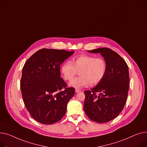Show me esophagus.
<instances>
[{"label":"esophagus","mask_w":147,"mask_h":147,"mask_svg":"<svg viewBox=\"0 0 147 147\" xmlns=\"http://www.w3.org/2000/svg\"><path fill=\"white\" fill-rule=\"evenodd\" d=\"M81 91L79 90V89H75V92H80Z\"/></svg>","instance_id":"34e87169"}]
</instances>
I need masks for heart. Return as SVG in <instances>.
<instances>
[{
    "label": "heart",
    "mask_w": 147,
    "mask_h": 147,
    "mask_svg": "<svg viewBox=\"0 0 147 147\" xmlns=\"http://www.w3.org/2000/svg\"><path fill=\"white\" fill-rule=\"evenodd\" d=\"M78 70L80 71V76L71 80ZM61 72L66 81H72L69 85L81 88L98 84L106 75L107 63L102 57L94 56L81 55L74 57L72 61L65 62L61 66Z\"/></svg>",
    "instance_id": "heart-1"
}]
</instances>
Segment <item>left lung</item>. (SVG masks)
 Returning <instances> with one entry per match:
<instances>
[{
    "mask_svg": "<svg viewBox=\"0 0 147 147\" xmlns=\"http://www.w3.org/2000/svg\"><path fill=\"white\" fill-rule=\"evenodd\" d=\"M88 51L102 56L107 63V72L96 87L84 91V109L92 121L108 122L120 114L126 103L129 86L128 66L125 60L110 49L103 47Z\"/></svg>",
    "mask_w": 147,
    "mask_h": 147,
    "instance_id": "8db88e82",
    "label": "left lung"
}]
</instances>
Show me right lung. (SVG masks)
<instances>
[{
    "label": "right lung",
    "instance_id": "1",
    "mask_svg": "<svg viewBox=\"0 0 147 147\" xmlns=\"http://www.w3.org/2000/svg\"><path fill=\"white\" fill-rule=\"evenodd\" d=\"M74 51L42 49L25 62L20 88L24 105L31 117L45 125L61 120L75 94L60 77V65Z\"/></svg>",
    "mask_w": 147,
    "mask_h": 147
}]
</instances>
